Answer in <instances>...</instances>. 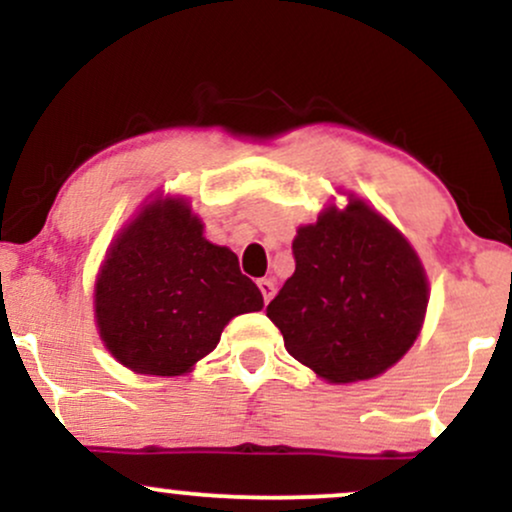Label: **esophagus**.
Returning <instances> with one entry per match:
<instances>
[{"instance_id":"obj_1","label":"esophagus","mask_w":512,"mask_h":512,"mask_svg":"<svg viewBox=\"0 0 512 512\" xmlns=\"http://www.w3.org/2000/svg\"><path fill=\"white\" fill-rule=\"evenodd\" d=\"M257 289H260L264 303L272 301V296H274V281L272 279H260L257 281Z\"/></svg>"}]
</instances>
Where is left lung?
<instances>
[{"label": "left lung", "mask_w": 512, "mask_h": 512, "mask_svg": "<svg viewBox=\"0 0 512 512\" xmlns=\"http://www.w3.org/2000/svg\"><path fill=\"white\" fill-rule=\"evenodd\" d=\"M296 272L267 305L286 351L330 383L380 375L409 351L428 305L411 245L361 199L293 240Z\"/></svg>", "instance_id": "obj_1"}]
</instances>
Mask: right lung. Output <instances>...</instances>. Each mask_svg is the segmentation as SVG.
I'll return each instance as SVG.
<instances>
[{"label":"right lung","mask_w":512,"mask_h":512,"mask_svg":"<svg viewBox=\"0 0 512 512\" xmlns=\"http://www.w3.org/2000/svg\"><path fill=\"white\" fill-rule=\"evenodd\" d=\"M262 293L228 248L209 243L180 199L149 204L105 257L96 320L117 361L182 375L219 344L228 320L262 308Z\"/></svg>","instance_id":"obj_1"}]
</instances>
